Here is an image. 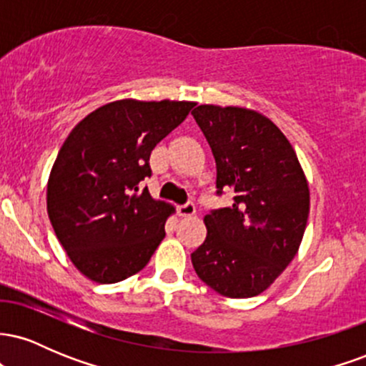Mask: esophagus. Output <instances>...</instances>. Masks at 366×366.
<instances>
[{
    "label": "esophagus",
    "instance_id": "obj_1",
    "mask_svg": "<svg viewBox=\"0 0 366 366\" xmlns=\"http://www.w3.org/2000/svg\"><path fill=\"white\" fill-rule=\"evenodd\" d=\"M177 209H179L180 217H192L196 213V207H194V203H192V201H187V203L180 204Z\"/></svg>",
    "mask_w": 366,
    "mask_h": 366
}]
</instances>
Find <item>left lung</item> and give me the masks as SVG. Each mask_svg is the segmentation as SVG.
<instances>
[{"instance_id":"8db88e82","label":"left lung","mask_w":366,"mask_h":366,"mask_svg":"<svg viewBox=\"0 0 366 366\" xmlns=\"http://www.w3.org/2000/svg\"><path fill=\"white\" fill-rule=\"evenodd\" d=\"M217 163V194L229 208L204 217L208 234L191 254L197 277L227 297L263 292L292 262L310 213V191L291 142L253 110L199 104L192 112Z\"/></svg>"}]
</instances>
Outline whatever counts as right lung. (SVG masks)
I'll return each mask as SVG.
<instances>
[{
	"instance_id": "right-lung-1",
	"label": "right lung",
	"mask_w": 366,
	"mask_h": 366,
	"mask_svg": "<svg viewBox=\"0 0 366 366\" xmlns=\"http://www.w3.org/2000/svg\"><path fill=\"white\" fill-rule=\"evenodd\" d=\"M196 103L120 99L75 125L48 180V215L87 279L113 284L142 270L165 237L172 208L139 182L151 151Z\"/></svg>"
}]
</instances>
